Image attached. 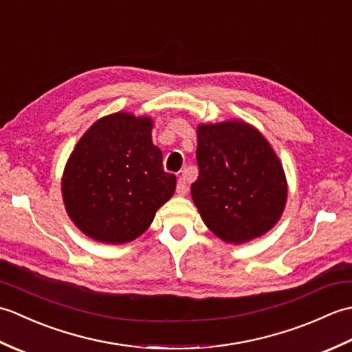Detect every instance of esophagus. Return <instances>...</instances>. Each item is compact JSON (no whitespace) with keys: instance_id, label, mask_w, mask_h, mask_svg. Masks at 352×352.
<instances>
[{"instance_id":"34e87169","label":"esophagus","mask_w":352,"mask_h":352,"mask_svg":"<svg viewBox=\"0 0 352 352\" xmlns=\"http://www.w3.org/2000/svg\"><path fill=\"white\" fill-rule=\"evenodd\" d=\"M188 182H186V177H180L177 182V193L178 195H186L188 193Z\"/></svg>"}]
</instances>
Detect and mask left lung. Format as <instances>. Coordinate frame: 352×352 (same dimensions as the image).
<instances>
[{
    "mask_svg": "<svg viewBox=\"0 0 352 352\" xmlns=\"http://www.w3.org/2000/svg\"><path fill=\"white\" fill-rule=\"evenodd\" d=\"M199 174L192 199L207 228L228 243L263 236L287 199L283 164L256 126L243 121L197 129Z\"/></svg>",
    "mask_w": 352,
    "mask_h": 352,
    "instance_id": "1",
    "label": "left lung"
}]
</instances>
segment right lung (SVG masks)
I'll list each match as a JSON object with an SVG mask.
<instances>
[{
    "instance_id": "obj_1",
    "label": "right lung",
    "mask_w": 352,
    "mask_h": 352,
    "mask_svg": "<svg viewBox=\"0 0 352 352\" xmlns=\"http://www.w3.org/2000/svg\"><path fill=\"white\" fill-rule=\"evenodd\" d=\"M151 130V118L118 111L98 119L69 155L63 203L71 221L94 241H134L174 195L175 175L164 172Z\"/></svg>"
}]
</instances>
